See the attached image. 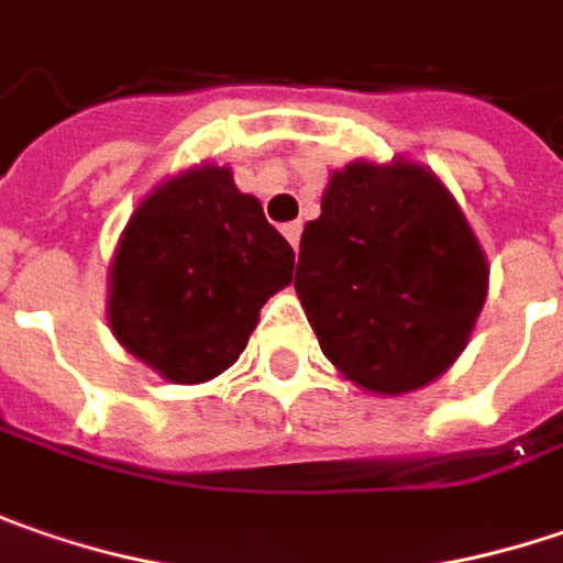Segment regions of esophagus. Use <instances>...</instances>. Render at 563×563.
<instances>
[{"label":"esophagus","mask_w":563,"mask_h":563,"mask_svg":"<svg viewBox=\"0 0 563 563\" xmlns=\"http://www.w3.org/2000/svg\"><path fill=\"white\" fill-rule=\"evenodd\" d=\"M283 235H286V242H289L292 249H299V235H302V223H286V227H283Z\"/></svg>","instance_id":"1"}]
</instances>
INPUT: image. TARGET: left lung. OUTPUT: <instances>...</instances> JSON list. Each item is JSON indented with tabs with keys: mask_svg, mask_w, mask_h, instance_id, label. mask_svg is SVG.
Returning <instances> with one entry per match:
<instances>
[{
	"mask_svg": "<svg viewBox=\"0 0 563 563\" xmlns=\"http://www.w3.org/2000/svg\"><path fill=\"white\" fill-rule=\"evenodd\" d=\"M296 296L330 365L375 397L438 380L466 350L488 257L451 188L416 159L333 169L299 242Z\"/></svg>",
	"mask_w": 563,
	"mask_h": 563,
	"instance_id": "left-lung-1",
	"label": "left lung"
}]
</instances>
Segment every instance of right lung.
I'll list each match as a JSON object with an SVG mask.
<instances>
[{
  "mask_svg": "<svg viewBox=\"0 0 563 563\" xmlns=\"http://www.w3.org/2000/svg\"><path fill=\"white\" fill-rule=\"evenodd\" d=\"M296 255L230 166L201 163L154 185L115 242L107 277L112 336L173 384L223 375L261 306L292 280Z\"/></svg>",
  "mask_w": 563,
  "mask_h": 563,
  "instance_id": "1",
  "label": "right lung"
}]
</instances>
